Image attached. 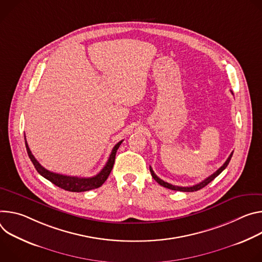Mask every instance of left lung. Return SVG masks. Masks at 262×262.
<instances>
[{
	"label": "left lung",
	"instance_id": "1",
	"mask_svg": "<svg viewBox=\"0 0 262 262\" xmlns=\"http://www.w3.org/2000/svg\"><path fill=\"white\" fill-rule=\"evenodd\" d=\"M232 155H233V153L230 154V156L228 157V159L226 160V162H225L215 172H213L211 176H209L208 178H206L204 181H202V182H200V183H198V184H195V185H193V186H189V187L176 186V185L169 184V183H167V182H164L163 180H161L160 178H158V177L155 175V172H154V170L152 169L151 166H150V171H151V175H152V177L154 178V180H155L157 183H159L161 186H163V187H166V188L171 189V190H179V191H196V190H199V189H201V188H203V187H205L207 184H209L214 178H216V177L220 175V173H221V172L227 167V165L229 164Z\"/></svg>",
	"mask_w": 262,
	"mask_h": 262
}]
</instances>
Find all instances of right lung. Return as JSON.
Listing matches in <instances>:
<instances>
[{
  "instance_id": "1",
  "label": "right lung",
  "mask_w": 262,
  "mask_h": 262,
  "mask_svg": "<svg viewBox=\"0 0 262 262\" xmlns=\"http://www.w3.org/2000/svg\"><path fill=\"white\" fill-rule=\"evenodd\" d=\"M122 142H123V140L119 141L113 147L112 152H111V154L108 158V161L106 162L105 166L102 168V170L99 173H97L96 176L91 177V178H81V177H74V176H66V175H61V173H56V172H53V171H50V170L46 169L35 159L33 154L31 153L30 149H29L28 143H27L26 137H25L27 153L29 155V158L31 159L32 163L34 164V166H35L36 170L38 171L39 175H41L47 180L51 181L56 186L60 187L64 190H68V191H73V192L87 191V190L95 189V188H98V187L102 186V184L107 180L108 176L110 175V172H111L112 167H113V164H114L116 151H118V149L120 148Z\"/></svg>"
}]
</instances>
